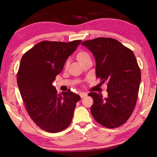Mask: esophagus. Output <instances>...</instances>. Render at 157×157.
I'll return each mask as SVG.
<instances>
[{"instance_id": "34e87169", "label": "esophagus", "mask_w": 157, "mask_h": 157, "mask_svg": "<svg viewBox=\"0 0 157 157\" xmlns=\"http://www.w3.org/2000/svg\"><path fill=\"white\" fill-rule=\"evenodd\" d=\"M79 95H80L81 98H84V97H86V95H87V94H86V93L82 92V93H80V94H79Z\"/></svg>"}]
</instances>
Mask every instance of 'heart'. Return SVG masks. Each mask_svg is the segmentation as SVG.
Returning <instances> with one entry per match:
<instances>
[{
	"instance_id": "heart-1",
	"label": "heart",
	"mask_w": 157,
	"mask_h": 157,
	"mask_svg": "<svg viewBox=\"0 0 157 157\" xmlns=\"http://www.w3.org/2000/svg\"><path fill=\"white\" fill-rule=\"evenodd\" d=\"M88 57H90L88 53L86 52H83V51L79 52L78 54V55H77V58H78V60L79 61V63L82 62V61H83L84 59H86V58ZM67 64H68V62H66V66Z\"/></svg>"
}]
</instances>
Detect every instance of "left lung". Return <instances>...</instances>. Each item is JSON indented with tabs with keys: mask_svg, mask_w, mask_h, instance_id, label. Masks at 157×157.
<instances>
[{
	"mask_svg": "<svg viewBox=\"0 0 157 157\" xmlns=\"http://www.w3.org/2000/svg\"><path fill=\"white\" fill-rule=\"evenodd\" d=\"M82 45L94 55L97 78L102 83L107 82V98L89 94L94 99L92 116L107 128L121 126L128 120L136 104L141 75L136 57L131 50L111 38L100 37Z\"/></svg>",
	"mask_w": 157,
	"mask_h": 157,
	"instance_id": "obj_1",
	"label": "left lung"
}]
</instances>
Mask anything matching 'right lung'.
Instances as JSON below:
<instances>
[{"instance_id":"obj_1","label":"right lung","mask_w":157,"mask_h":157,"mask_svg":"<svg viewBox=\"0 0 157 157\" xmlns=\"http://www.w3.org/2000/svg\"><path fill=\"white\" fill-rule=\"evenodd\" d=\"M81 42L41 41L21 58L17 75L21 98L32 120L48 132H59L68 127L76 103L81 99L70 89L58 94L52 84Z\"/></svg>"}]
</instances>
